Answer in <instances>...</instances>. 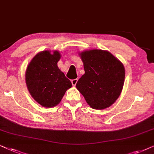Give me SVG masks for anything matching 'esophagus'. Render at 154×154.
<instances>
[{
    "mask_svg": "<svg viewBox=\"0 0 154 154\" xmlns=\"http://www.w3.org/2000/svg\"><path fill=\"white\" fill-rule=\"evenodd\" d=\"M77 81H78V79H72L71 82H72V86H74V87H75V86L76 85V84H77Z\"/></svg>",
    "mask_w": 154,
    "mask_h": 154,
    "instance_id": "obj_1",
    "label": "esophagus"
}]
</instances>
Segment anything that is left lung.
<instances>
[{
    "label": "left lung",
    "instance_id": "8db88e82",
    "mask_svg": "<svg viewBox=\"0 0 154 154\" xmlns=\"http://www.w3.org/2000/svg\"><path fill=\"white\" fill-rule=\"evenodd\" d=\"M85 73L76 87L94 109L109 107L118 99L125 82V67L110 52L86 51L80 53Z\"/></svg>",
    "mask_w": 154,
    "mask_h": 154
}]
</instances>
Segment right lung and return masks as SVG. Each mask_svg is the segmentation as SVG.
<instances>
[{"instance_id":"add662e5","label":"right lung","mask_w":154,"mask_h":154,"mask_svg":"<svg viewBox=\"0 0 154 154\" xmlns=\"http://www.w3.org/2000/svg\"><path fill=\"white\" fill-rule=\"evenodd\" d=\"M60 54L42 51L33 58L25 75L26 87L34 99L44 107L51 108L60 103L71 82L60 70L57 63Z\"/></svg>"}]
</instances>
